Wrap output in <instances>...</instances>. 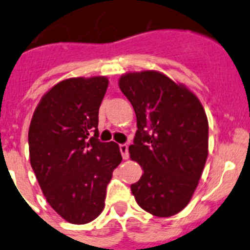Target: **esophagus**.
I'll use <instances>...</instances> for the list:
<instances>
[{
	"label": "esophagus",
	"instance_id": "esophagus-1",
	"mask_svg": "<svg viewBox=\"0 0 250 250\" xmlns=\"http://www.w3.org/2000/svg\"><path fill=\"white\" fill-rule=\"evenodd\" d=\"M120 150H121V154H122L123 159H128V157H129V153H128L127 144H120Z\"/></svg>",
	"mask_w": 250,
	"mask_h": 250
}]
</instances>
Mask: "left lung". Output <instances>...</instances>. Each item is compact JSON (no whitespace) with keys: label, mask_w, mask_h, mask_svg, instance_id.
I'll return each instance as SVG.
<instances>
[{"label":"left lung","mask_w":250,"mask_h":250,"mask_svg":"<svg viewBox=\"0 0 250 250\" xmlns=\"http://www.w3.org/2000/svg\"><path fill=\"white\" fill-rule=\"evenodd\" d=\"M120 88L137 116L130 158L143 167L130 190L144 211L174 216L190 202L208 155L204 107L195 93L158 71L128 72Z\"/></svg>","instance_id":"8db88e82"}]
</instances>
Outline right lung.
<instances>
[{
	"label": "right lung",
	"mask_w": 250,
	"mask_h": 250,
	"mask_svg": "<svg viewBox=\"0 0 250 250\" xmlns=\"http://www.w3.org/2000/svg\"><path fill=\"white\" fill-rule=\"evenodd\" d=\"M104 76L60 81L42 97L28 132L30 165L48 204L74 225L104 211L112 172L122 162L118 144L99 139Z\"/></svg>",
	"instance_id": "right-lung-1"
}]
</instances>
